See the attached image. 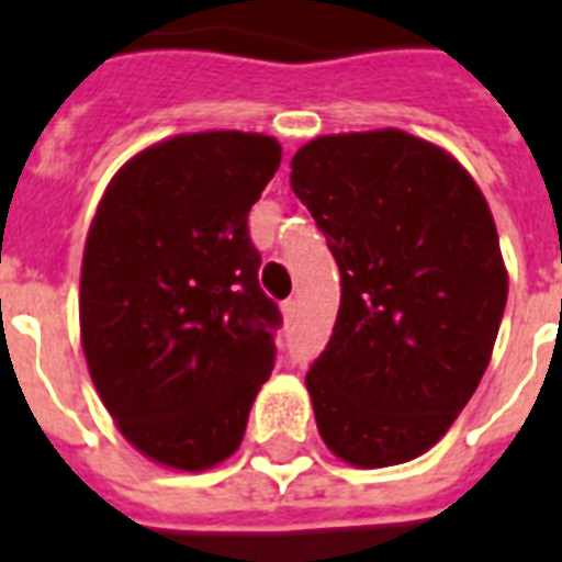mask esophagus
I'll use <instances>...</instances> for the list:
<instances>
[{
  "instance_id": "obj_1",
  "label": "esophagus",
  "mask_w": 562,
  "mask_h": 562,
  "mask_svg": "<svg viewBox=\"0 0 562 562\" xmlns=\"http://www.w3.org/2000/svg\"><path fill=\"white\" fill-rule=\"evenodd\" d=\"M282 317H285V324H294L300 317V303L297 300H285L282 303Z\"/></svg>"
}]
</instances>
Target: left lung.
Instances as JSON below:
<instances>
[{
    "instance_id": "obj_1",
    "label": "left lung",
    "mask_w": 562,
    "mask_h": 562,
    "mask_svg": "<svg viewBox=\"0 0 562 562\" xmlns=\"http://www.w3.org/2000/svg\"><path fill=\"white\" fill-rule=\"evenodd\" d=\"M291 189L341 271L333 338L306 375L317 431L352 467L411 461L470 402L505 315L487 201L443 148L393 127L312 139Z\"/></svg>"
}]
</instances>
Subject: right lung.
<instances>
[{
	"label": "right lung",
	"mask_w": 562,
	"mask_h": 562,
	"mask_svg": "<svg viewBox=\"0 0 562 562\" xmlns=\"http://www.w3.org/2000/svg\"><path fill=\"white\" fill-rule=\"evenodd\" d=\"M273 136L180 134L110 180L87 233L81 344L119 431L201 472L236 452L273 370L280 306L247 215L280 169Z\"/></svg>",
	"instance_id": "1"
}]
</instances>
